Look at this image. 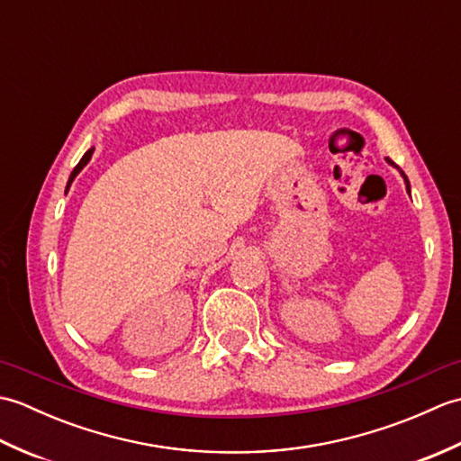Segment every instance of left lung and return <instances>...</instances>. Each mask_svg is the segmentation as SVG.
<instances>
[{"instance_id": "8db88e82", "label": "left lung", "mask_w": 461, "mask_h": 461, "mask_svg": "<svg viewBox=\"0 0 461 461\" xmlns=\"http://www.w3.org/2000/svg\"><path fill=\"white\" fill-rule=\"evenodd\" d=\"M386 162H388L390 166H396V164H394L393 160H390V158H386ZM396 168H398V166H396ZM398 172H400V174H402V178H404V182H406V192L410 194V182H408V178H406V174H404L402 170H400V168H398Z\"/></svg>"}]
</instances>
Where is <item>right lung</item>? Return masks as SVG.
I'll return each instance as SVG.
<instances>
[{"label": "right lung", "mask_w": 461, "mask_h": 461, "mask_svg": "<svg viewBox=\"0 0 461 461\" xmlns=\"http://www.w3.org/2000/svg\"><path fill=\"white\" fill-rule=\"evenodd\" d=\"M93 152H95V149H89V150H86L85 152V156H83V158L79 160V164H77L75 166V168H73V172H71V176H68V182H67V190L65 192H68V188H71V184H73V180L77 178V174H79L83 168H85V166L86 164H89V160H91V156H93Z\"/></svg>", "instance_id": "1"}]
</instances>
